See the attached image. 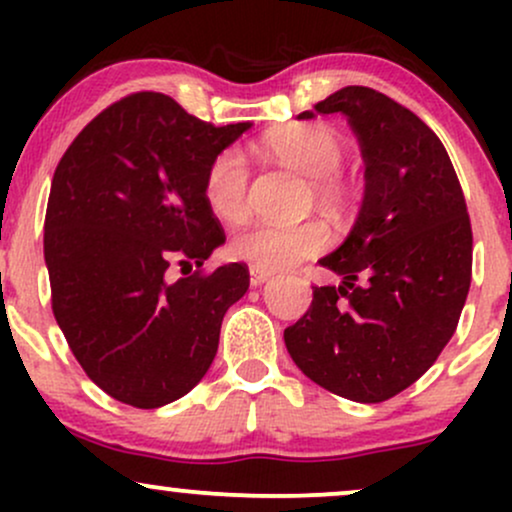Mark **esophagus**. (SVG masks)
Listing matches in <instances>:
<instances>
[{"label": "esophagus", "instance_id": "34e87169", "mask_svg": "<svg viewBox=\"0 0 512 512\" xmlns=\"http://www.w3.org/2000/svg\"><path fill=\"white\" fill-rule=\"evenodd\" d=\"M272 276V272H267V269H260V267H250V284L252 286H262L264 281Z\"/></svg>", "mask_w": 512, "mask_h": 512}]
</instances>
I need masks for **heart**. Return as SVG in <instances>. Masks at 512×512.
Instances as JSON below:
<instances>
[{
	"label": "heart",
	"mask_w": 512,
	"mask_h": 512,
	"mask_svg": "<svg viewBox=\"0 0 512 512\" xmlns=\"http://www.w3.org/2000/svg\"><path fill=\"white\" fill-rule=\"evenodd\" d=\"M264 154L310 178V197L332 214H342L351 204V185L339 173L344 161V142L332 127L320 122L289 125L267 134L262 142ZM250 170L238 149H223L211 158L204 173V202L223 221L243 219L248 211ZM330 243L325 223L310 219L301 223H250L228 243V252L250 267L276 269L320 255Z\"/></svg>",
	"instance_id": "1"
}]
</instances>
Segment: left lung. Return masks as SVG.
Listing matches in <instances>:
<instances>
[{"label": "left lung", "mask_w": 512, "mask_h": 512, "mask_svg": "<svg viewBox=\"0 0 512 512\" xmlns=\"http://www.w3.org/2000/svg\"><path fill=\"white\" fill-rule=\"evenodd\" d=\"M313 110L346 115L366 192L349 238L320 260L344 281L313 286L308 313L286 327L284 342L313 383L354 402H385L414 385L457 330L472 281L467 202L436 132L385 93L346 86Z\"/></svg>", "instance_id": "8db88e82"}]
</instances>
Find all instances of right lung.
<instances>
[{
	"label": "right lung",
	"mask_w": 512,
	"mask_h": 512,
	"mask_svg": "<svg viewBox=\"0 0 512 512\" xmlns=\"http://www.w3.org/2000/svg\"><path fill=\"white\" fill-rule=\"evenodd\" d=\"M245 129L139 91L93 117L57 163L43 240L52 313L84 373L117 402L156 409L187 395L248 291L245 264L204 269L226 240L204 173Z\"/></svg>",
	"instance_id": "add662e5"
}]
</instances>
